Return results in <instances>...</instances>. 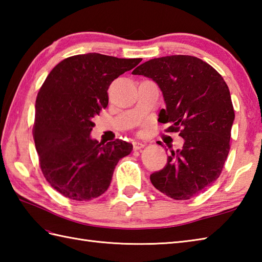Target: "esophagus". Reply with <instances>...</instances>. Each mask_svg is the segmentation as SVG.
Listing matches in <instances>:
<instances>
[{"label": "esophagus", "mask_w": 262, "mask_h": 262, "mask_svg": "<svg viewBox=\"0 0 262 262\" xmlns=\"http://www.w3.org/2000/svg\"><path fill=\"white\" fill-rule=\"evenodd\" d=\"M144 146H145V144L144 143H142V142H134L133 143V147H134V149H141V148H143Z\"/></svg>", "instance_id": "1"}]
</instances>
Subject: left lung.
<instances>
[{
	"instance_id": "1",
	"label": "left lung",
	"mask_w": 262,
	"mask_h": 262,
	"mask_svg": "<svg viewBox=\"0 0 262 262\" xmlns=\"http://www.w3.org/2000/svg\"><path fill=\"white\" fill-rule=\"evenodd\" d=\"M133 74L159 85L166 105L159 121L183 138L164 168L149 177L152 185L176 200L197 196L217 180L230 152L235 115L229 86L209 64L189 55L149 59Z\"/></svg>"
}]
</instances>
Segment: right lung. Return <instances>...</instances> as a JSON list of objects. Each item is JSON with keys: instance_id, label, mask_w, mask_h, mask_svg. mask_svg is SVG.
I'll return each mask as SVG.
<instances>
[{"instance_id": "1", "label": "right lung", "mask_w": 262, "mask_h": 262, "mask_svg": "<svg viewBox=\"0 0 262 262\" xmlns=\"http://www.w3.org/2000/svg\"><path fill=\"white\" fill-rule=\"evenodd\" d=\"M141 58L98 53L65 58L52 70L36 99L33 140L43 177L73 200H91L107 190L118 161L133 145L92 140L93 117L108 105V89Z\"/></svg>"}]
</instances>
